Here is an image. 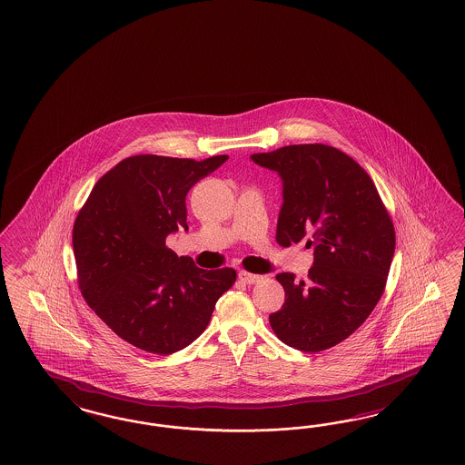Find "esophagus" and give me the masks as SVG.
I'll return each mask as SVG.
<instances>
[{"mask_svg":"<svg viewBox=\"0 0 465 465\" xmlns=\"http://www.w3.org/2000/svg\"><path fill=\"white\" fill-rule=\"evenodd\" d=\"M238 277H240L241 282H244V284H256V282L262 281V275L250 273V272H246V270H241L240 273H238Z\"/></svg>","mask_w":465,"mask_h":465,"instance_id":"1","label":"esophagus"}]
</instances>
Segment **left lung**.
Wrapping results in <instances>:
<instances>
[{
  "label": "left lung",
  "mask_w": 465,
  "mask_h": 465,
  "mask_svg": "<svg viewBox=\"0 0 465 465\" xmlns=\"http://www.w3.org/2000/svg\"><path fill=\"white\" fill-rule=\"evenodd\" d=\"M253 163L284 181L281 246L306 238L315 250L308 282L277 275L285 301L269 316L275 335L294 349L320 352L360 329L381 298L395 252V229L370 174L323 143L253 153Z\"/></svg>",
  "instance_id": "obj_1"
}]
</instances>
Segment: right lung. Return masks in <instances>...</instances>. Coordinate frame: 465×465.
Wrapping results in <instances>:
<instances>
[{"mask_svg": "<svg viewBox=\"0 0 465 465\" xmlns=\"http://www.w3.org/2000/svg\"><path fill=\"white\" fill-rule=\"evenodd\" d=\"M227 161L134 155L95 183L74 224L76 281L90 310L123 341L173 354L207 329L236 270L198 269L165 238L186 224V193Z\"/></svg>", "mask_w": 465, "mask_h": 465, "instance_id": "obj_1", "label": "right lung"}]
</instances>
